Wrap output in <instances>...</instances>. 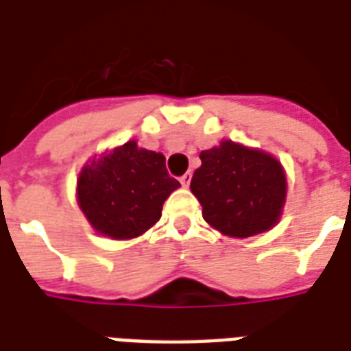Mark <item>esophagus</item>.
<instances>
[{"mask_svg": "<svg viewBox=\"0 0 351 351\" xmlns=\"http://www.w3.org/2000/svg\"><path fill=\"white\" fill-rule=\"evenodd\" d=\"M191 179H193V173L186 172V173H183L181 178H179V181H181V185H183V186H189V183H191Z\"/></svg>", "mask_w": 351, "mask_h": 351, "instance_id": "1", "label": "esophagus"}]
</instances>
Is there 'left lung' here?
Masks as SVG:
<instances>
[{
    "instance_id": "obj_1",
    "label": "left lung",
    "mask_w": 351,
    "mask_h": 351,
    "mask_svg": "<svg viewBox=\"0 0 351 351\" xmlns=\"http://www.w3.org/2000/svg\"><path fill=\"white\" fill-rule=\"evenodd\" d=\"M191 191L202 215L230 237H250L271 230L282 215L286 176L277 158L232 140L200 153Z\"/></svg>"
}]
</instances>
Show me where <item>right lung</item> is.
Returning a JSON list of instances; mask_svg holds the SVG:
<instances>
[{"mask_svg":"<svg viewBox=\"0 0 351 351\" xmlns=\"http://www.w3.org/2000/svg\"><path fill=\"white\" fill-rule=\"evenodd\" d=\"M178 186L162 153L130 140L82 168L78 206L101 235L132 239L160 219L162 204Z\"/></svg>","mask_w":351,"mask_h":351,"instance_id":"1","label":"right lung"}]
</instances>
